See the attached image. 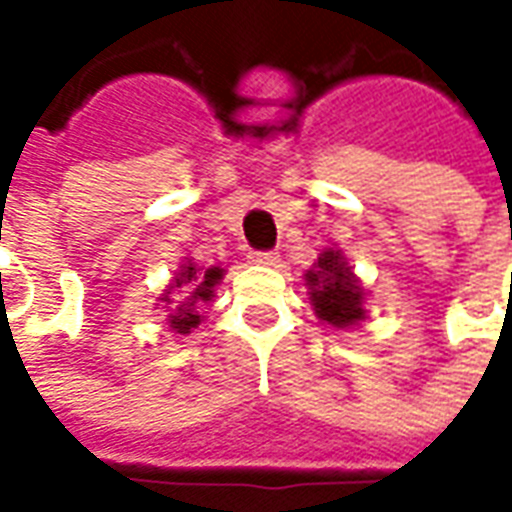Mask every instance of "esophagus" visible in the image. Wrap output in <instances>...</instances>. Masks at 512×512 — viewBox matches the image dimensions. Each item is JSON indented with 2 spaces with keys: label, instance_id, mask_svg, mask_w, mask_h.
I'll list each match as a JSON object with an SVG mask.
<instances>
[{
  "label": "esophagus",
  "instance_id": "obj_1",
  "mask_svg": "<svg viewBox=\"0 0 512 512\" xmlns=\"http://www.w3.org/2000/svg\"><path fill=\"white\" fill-rule=\"evenodd\" d=\"M249 260H252V263H260V266H277L279 255L277 252H271V249H266V252L260 249V252H249Z\"/></svg>",
  "mask_w": 512,
  "mask_h": 512
}]
</instances>
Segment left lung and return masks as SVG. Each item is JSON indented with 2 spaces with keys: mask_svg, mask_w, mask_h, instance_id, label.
<instances>
[{
  "mask_svg": "<svg viewBox=\"0 0 512 512\" xmlns=\"http://www.w3.org/2000/svg\"><path fill=\"white\" fill-rule=\"evenodd\" d=\"M307 285H310L312 307L321 321L343 329L365 318L362 310L365 293L356 285L354 274L348 271L340 252H323L315 271L307 274Z\"/></svg>",
  "mask_w": 512,
  "mask_h": 512,
  "instance_id": "8db88e82",
  "label": "left lung"
}]
</instances>
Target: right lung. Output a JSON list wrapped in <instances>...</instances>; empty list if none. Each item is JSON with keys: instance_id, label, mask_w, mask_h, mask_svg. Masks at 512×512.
I'll return each instance as SVG.
<instances>
[{"instance_id": "add662e5", "label": "right lung", "mask_w": 512, "mask_h": 512, "mask_svg": "<svg viewBox=\"0 0 512 512\" xmlns=\"http://www.w3.org/2000/svg\"><path fill=\"white\" fill-rule=\"evenodd\" d=\"M222 279V268H208L202 277H197V268L194 266H183L178 277V288L189 285L191 282V293L189 299L180 301L175 315H169V326L175 329L178 334H189L194 326H200V307L205 301H211L213 296V285Z\"/></svg>"}]
</instances>
